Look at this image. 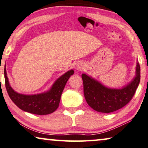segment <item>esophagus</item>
Returning a JSON list of instances; mask_svg holds the SVG:
<instances>
[{
  "label": "esophagus",
  "instance_id": "esophagus-1",
  "mask_svg": "<svg viewBox=\"0 0 148 148\" xmlns=\"http://www.w3.org/2000/svg\"><path fill=\"white\" fill-rule=\"evenodd\" d=\"M75 68H76V70H82L83 69V66H82L80 64H77L75 66Z\"/></svg>",
  "mask_w": 148,
  "mask_h": 148
}]
</instances>
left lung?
I'll use <instances>...</instances> for the list:
<instances>
[{
	"label": "left lung",
	"mask_w": 148,
	"mask_h": 148,
	"mask_svg": "<svg viewBox=\"0 0 148 148\" xmlns=\"http://www.w3.org/2000/svg\"><path fill=\"white\" fill-rule=\"evenodd\" d=\"M84 94L88 104L97 112L110 113L127 104L136 93L140 81V66L137 63L136 76L133 81L122 89H110L90 78L82 75Z\"/></svg>",
	"instance_id": "left-lung-1"
}]
</instances>
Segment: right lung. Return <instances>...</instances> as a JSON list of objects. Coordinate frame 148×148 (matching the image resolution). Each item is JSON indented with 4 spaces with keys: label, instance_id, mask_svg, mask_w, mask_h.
I'll list each match as a JSON object with an SVG mask.
<instances>
[{
    "label": "right lung",
    "instance_id": "add662e5",
    "mask_svg": "<svg viewBox=\"0 0 148 148\" xmlns=\"http://www.w3.org/2000/svg\"><path fill=\"white\" fill-rule=\"evenodd\" d=\"M74 73L71 70L57 80L49 92L37 95H23L16 93L10 86L4 68L5 86L8 96L20 109L36 115H46L51 114L58 108L62 93L68 79Z\"/></svg>",
    "mask_w": 148,
    "mask_h": 148
}]
</instances>
